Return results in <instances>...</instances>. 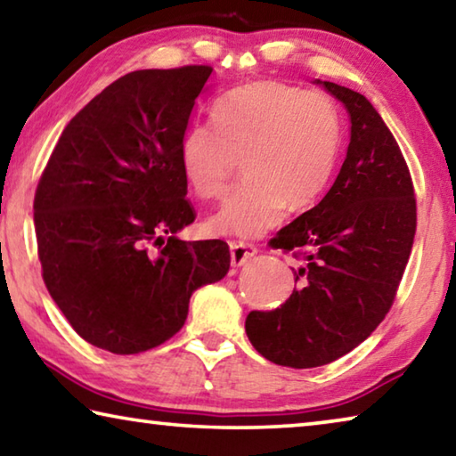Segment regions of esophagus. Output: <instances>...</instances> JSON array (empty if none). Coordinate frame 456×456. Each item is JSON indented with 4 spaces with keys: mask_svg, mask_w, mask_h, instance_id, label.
<instances>
[{
    "mask_svg": "<svg viewBox=\"0 0 456 456\" xmlns=\"http://www.w3.org/2000/svg\"><path fill=\"white\" fill-rule=\"evenodd\" d=\"M229 249H231V265H233V267H241L243 264H247V261H249L257 253L256 245L241 243V241H231Z\"/></svg>",
    "mask_w": 456,
    "mask_h": 456,
    "instance_id": "1",
    "label": "esophagus"
}]
</instances>
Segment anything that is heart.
I'll return each mask as SVG.
<instances>
[{
	"label": "heart",
	"mask_w": 456,
	"mask_h": 456,
	"mask_svg": "<svg viewBox=\"0 0 456 456\" xmlns=\"http://www.w3.org/2000/svg\"><path fill=\"white\" fill-rule=\"evenodd\" d=\"M213 118L215 126L192 122L184 130V181L197 197L217 199L241 160L247 183L205 221L211 235L261 237L280 225L285 207L305 209L326 191L342 146L339 117L328 96L253 82L223 98Z\"/></svg>",
	"instance_id": "obj_1"
}]
</instances>
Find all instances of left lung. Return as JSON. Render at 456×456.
<instances>
[{
    "mask_svg": "<svg viewBox=\"0 0 456 456\" xmlns=\"http://www.w3.org/2000/svg\"><path fill=\"white\" fill-rule=\"evenodd\" d=\"M344 104L350 144L331 189L277 231L275 249H297V288L273 312H251L245 331L280 366L315 368L352 352L395 302L411 257L416 199L395 136L366 96L315 80Z\"/></svg>",
    "mask_w": 456,
    "mask_h": 456,
    "instance_id": "8db88e82",
    "label": "left lung"
}]
</instances>
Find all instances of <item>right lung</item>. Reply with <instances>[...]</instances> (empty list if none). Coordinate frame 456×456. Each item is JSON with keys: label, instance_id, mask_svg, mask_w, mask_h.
<instances>
[{"label": "right lung", "instance_id": "add662e5", "mask_svg": "<svg viewBox=\"0 0 456 456\" xmlns=\"http://www.w3.org/2000/svg\"><path fill=\"white\" fill-rule=\"evenodd\" d=\"M211 66L122 76L68 122L34 199L44 283L96 348L138 354L183 328L192 291L223 280L221 239L195 221L179 144Z\"/></svg>", "mask_w": 456, "mask_h": 456}]
</instances>
